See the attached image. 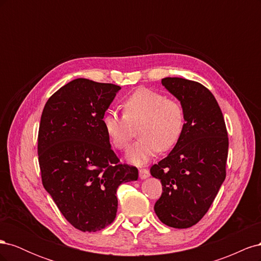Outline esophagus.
<instances>
[{
  "instance_id": "esophagus-1",
  "label": "esophagus",
  "mask_w": 261,
  "mask_h": 261,
  "mask_svg": "<svg viewBox=\"0 0 261 261\" xmlns=\"http://www.w3.org/2000/svg\"><path fill=\"white\" fill-rule=\"evenodd\" d=\"M149 175H150V173H149V171L147 169H139V177L141 179L149 177Z\"/></svg>"
}]
</instances>
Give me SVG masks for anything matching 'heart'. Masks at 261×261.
Returning a JSON list of instances; mask_svg holds the SVG:
<instances>
[{
  "instance_id": "b5f03b06",
  "label": "heart",
  "mask_w": 261,
  "mask_h": 261,
  "mask_svg": "<svg viewBox=\"0 0 261 261\" xmlns=\"http://www.w3.org/2000/svg\"><path fill=\"white\" fill-rule=\"evenodd\" d=\"M123 115L108 111L102 124L111 144L118 150L128 148L135 128L140 137L129 149L128 160L143 164L158 152L169 151L185 128V110L179 101L150 88H139L126 98Z\"/></svg>"
}]
</instances>
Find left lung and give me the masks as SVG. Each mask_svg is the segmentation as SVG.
Instances as JSON below:
<instances>
[{
    "label": "left lung",
    "instance_id": "1",
    "mask_svg": "<svg viewBox=\"0 0 261 261\" xmlns=\"http://www.w3.org/2000/svg\"><path fill=\"white\" fill-rule=\"evenodd\" d=\"M161 83L184 107L185 128L169 155L150 169L162 184L154 212L165 225L187 228L206 215L225 179L227 130L218 102L206 87L178 77Z\"/></svg>",
    "mask_w": 261,
    "mask_h": 261
}]
</instances>
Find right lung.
Here are the masks:
<instances>
[{
  "mask_svg": "<svg viewBox=\"0 0 261 261\" xmlns=\"http://www.w3.org/2000/svg\"><path fill=\"white\" fill-rule=\"evenodd\" d=\"M120 86L77 78L46 101L38 134L42 184L64 218L83 232L111 224L116 191L137 180L136 167L120 163L102 117Z\"/></svg>",
  "mask_w": 261,
  "mask_h": 261,
  "instance_id": "obj_1",
  "label": "right lung"
}]
</instances>
